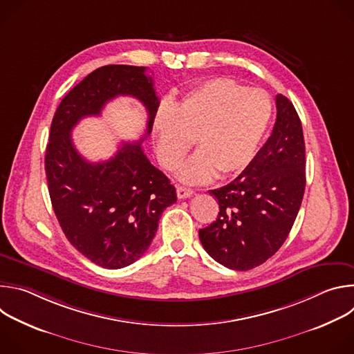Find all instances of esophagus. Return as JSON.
<instances>
[{
    "label": "esophagus",
    "instance_id": "1",
    "mask_svg": "<svg viewBox=\"0 0 354 354\" xmlns=\"http://www.w3.org/2000/svg\"><path fill=\"white\" fill-rule=\"evenodd\" d=\"M193 193H194V192H193L190 187L180 186V185H178V186H176V194H178V197H179V198L190 197V196H193Z\"/></svg>",
    "mask_w": 354,
    "mask_h": 354
}]
</instances>
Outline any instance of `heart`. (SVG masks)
<instances>
[{
    "mask_svg": "<svg viewBox=\"0 0 354 354\" xmlns=\"http://www.w3.org/2000/svg\"><path fill=\"white\" fill-rule=\"evenodd\" d=\"M273 115L269 95L235 81L214 78L197 85L154 120L156 154L175 169L196 140L198 153L178 171L180 180L201 183L242 174L258 156Z\"/></svg>",
    "mask_w": 354,
    "mask_h": 354,
    "instance_id": "obj_1",
    "label": "heart"
}]
</instances>
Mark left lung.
<instances>
[{"instance_id": "1", "label": "left lung", "mask_w": 354, "mask_h": 354, "mask_svg": "<svg viewBox=\"0 0 354 354\" xmlns=\"http://www.w3.org/2000/svg\"><path fill=\"white\" fill-rule=\"evenodd\" d=\"M277 118L258 156L231 183L209 190L218 200L213 224L198 231L207 254L232 270H249L280 249L306 190V144L290 100L276 96Z\"/></svg>"}]
</instances>
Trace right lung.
Returning <instances> with one entry per match:
<instances>
[{"label": "right lung", "instance_id": "add662e5", "mask_svg": "<svg viewBox=\"0 0 354 354\" xmlns=\"http://www.w3.org/2000/svg\"><path fill=\"white\" fill-rule=\"evenodd\" d=\"M120 94L133 95L146 106V136L125 143L106 162L89 163L73 147L71 131L82 117L98 115ZM158 106L145 67L111 64L77 84L55 113L44 157L50 200L70 243L100 268L122 269L141 258L156 236L162 212L176 201L174 185L141 148Z\"/></svg>", "mask_w": 354, "mask_h": 354}]
</instances>
